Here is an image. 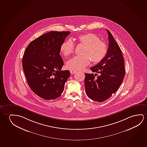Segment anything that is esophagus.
Wrapping results in <instances>:
<instances>
[{
    "label": "esophagus",
    "instance_id": "34e87169",
    "mask_svg": "<svg viewBox=\"0 0 147 147\" xmlns=\"http://www.w3.org/2000/svg\"><path fill=\"white\" fill-rule=\"evenodd\" d=\"M76 71L75 70H70V73L71 74H74L75 73H76Z\"/></svg>",
    "mask_w": 147,
    "mask_h": 147
}]
</instances>
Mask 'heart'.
Listing matches in <instances>:
<instances>
[{
	"mask_svg": "<svg viewBox=\"0 0 147 147\" xmlns=\"http://www.w3.org/2000/svg\"><path fill=\"white\" fill-rule=\"evenodd\" d=\"M79 45L84 46L82 56H75L66 63L67 68L72 70H80L90 64H97L101 62L106 55L107 47L105 43L100 41L98 36L93 33L80 35L76 38ZM75 46L72 41L68 40L62 43L60 51L65 57H69L73 53Z\"/></svg>",
	"mask_w": 147,
	"mask_h": 147,
	"instance_id": "obj_1",
	"label": "heart"
}]
</instances>
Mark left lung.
<instances>
[{
	"label": "left lung",
	"instance_id": "1",
	"mask_svg": "<svg viewBox=\"0 0 147 147\" xmlns=\"http://www.w3.org/2000/svg\"><path fill=\"white\" fill-rule=\"evenodd\" d=\"M109 46L106 57L97 65L90 68L93 72L85 73V92L88 98L102 102L111 97L119 89L125 76L122 52L112 35L108 29Z\"/></svg>",
	"mask_w": 147,
	"mask_h": 147
}]
</instances>
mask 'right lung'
I'll return each mask as SVG.
<instances>
[{"label":"right lung","instance_id":"add662e5","mask_svg":"<svg viewBox=\"0 0 147 147\" xmlns=\"http://www.w3.org/2000/svg\"><path fill=\"white\" fill-rule=\"evenodd\" d=\"M69 31H51L29 44L22 59L28 85L36 95L47 100L59 98L64 91L69 70H61L64 62L60 47Z\"/></svg>","mask_w":147,"mask_h":147}]
</instances>
